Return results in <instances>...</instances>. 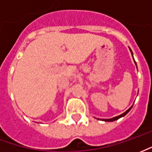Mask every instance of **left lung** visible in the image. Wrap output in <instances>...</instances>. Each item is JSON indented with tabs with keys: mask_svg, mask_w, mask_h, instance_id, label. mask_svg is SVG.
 Masks as SVG:
<instances>
[{
	"mask_svg": "<svg viewBox=\"0 0 152 152\" xmlns=\"http://www.w3.org/2000/svg\"><path fill=\"white\" fill-rule=\"evenodd\" d=\"M129 50H130V49H129ZM130 51H131V50H130ZM131 53H132V55H133V53H132V51H131ZM134 62H135V61H134ZM135 64H136V63H135ZM131 108H132V107H130V108H129V109H128L127 111H126V112H124V113H123V114L120 115H118V116H115V117H113V118H112V119H107V120L106 119V120H103V121H116V120H118V119H120V118H121V117H123V116H124L125 115L127 114L128 112H129V111H130Z\"/></svg>",
	"mask_w": 152,
	"mask_h": 152,
	"instance_id": "8db88e82",
	"label": "left lung"
}]
</instances>
